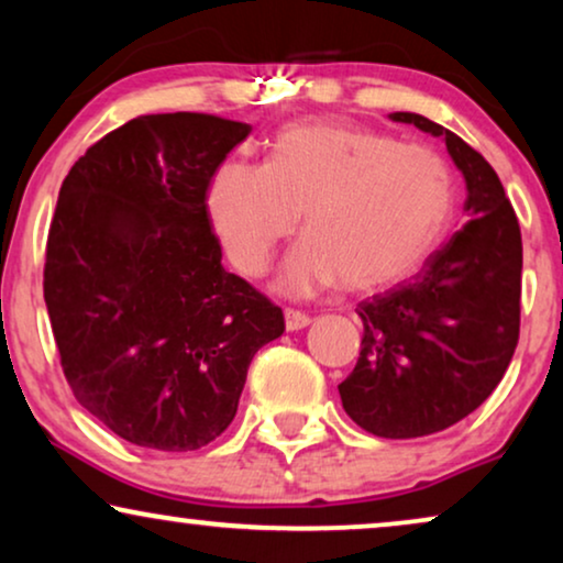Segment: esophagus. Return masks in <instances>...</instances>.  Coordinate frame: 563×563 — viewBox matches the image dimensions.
I'll use <instances>...</instances> for the list:
<instances>
[{
    "mask_svg": "<svg viewBox=\"0 0 563 563\" xmlns=\"http://www.w3.org/2000/svg\"><path fill=\"white\" fill-rule=\"evenodd\" d=\"M284 325H287V330H302L310 325V318L299 310H284Z\"/></svg>",
    "mask_w": 563,
    "mask_h": 563,
    "instance_id": "34e87169",
    "label": "esophagus"
}]
</instances>
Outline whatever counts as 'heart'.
Here are the masks:
<instances>
[{
    "label": "heart",
    "mask_w": 563,
    "mask_h": 563,
    "mask_svg": "<svg viewBox=\"0 0 563 563\" xmlns=\"http://www.w3.org/2000/svg\"><path fill=\"white\" fill-rule=\"evenodd\" d=\"M453 174L428 145L343 122L282 130L264 166L228 161L212 176L207 210L228 258L264 274L299 212L307 238L276 287L289 297L341 282L364 291L410 276L449 228Z\"/></svg>",
    "instance_id": "heart-1"
}]
</instances>
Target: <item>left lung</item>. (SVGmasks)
I'll return each instance as SVG.
<instances>
[{
    "instance_id": "8db88e82",
    "label": "left lung",
    "mask_w": 563,
    "mask_h": 563,
    "mask_svg": "<svg viewBox=\"0 0 563 563\" xmlns=\"http://www.w3.org/2000/svg\"><path fill=\"white\" fill-rule=\"evenodd\" d=\"M443 137L466 181V222L412 279L358 302L364 322L343 410L379 438H420L451 428L487 399L520 335L522 241L503 181L482 153L415 112H391Z\"/></svg>"
}]
</instances>
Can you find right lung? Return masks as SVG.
I'll return each instance as SVG.
<instances>
[{
	"mask_svg": "<svg viewBox=\"0 0 563 563\" xmlns=\"http://www.w3.org/2000/svg\"><path fill=\"white\" fill-rule=\"evenodd\" d=\"M251 125L143 114L107 133L60 184L43 295L84 410L153 451H197L238 412L282 307L222 268L207 187Z\"/></svg>",
	"mask_w": 563,
	"mask_h": 563,
	"instance_id": "add662e5",
	"label": "right lung"
}]
</instances>
